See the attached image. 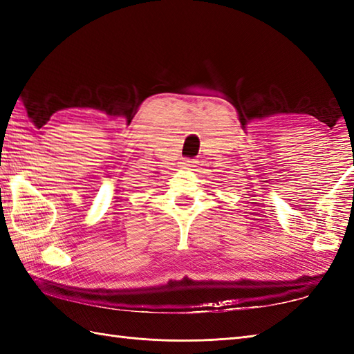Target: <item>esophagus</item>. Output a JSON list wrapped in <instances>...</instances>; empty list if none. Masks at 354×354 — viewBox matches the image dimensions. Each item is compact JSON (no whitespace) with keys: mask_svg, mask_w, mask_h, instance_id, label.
Masks as SVG:
<instances>
[{"mask_svg":"<svg viewBox=\"0 0 354 354\" xmlns=\"http://www.w3.org/2000/svg\"><path fill=\"white\" fill-rule=\"evenodd\" d=\"M194 164H196V161L192 160V158H185V160L183 161V167L184 169H192V167H194Z\"/></svg>","mask_w":354,"mask_h":354,"instance_id":"obj_1","label":"esophagus"}]
</instances>
